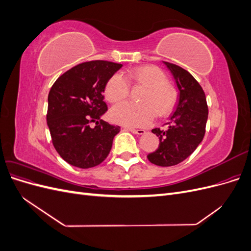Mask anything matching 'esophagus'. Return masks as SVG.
Wrapping results in <instances>:
<instances>
[{
  "label": "esophagus",
  "instance_id": "1",
  "mask_svg": "<svg viewBox=\"0 0 251 251\" xmlns=\"http://www.w3.org/2000/svg\"><path fill=\"white\" fill-rule=\"evenodd\" d=\"M126 130L132 132L133 134H136V135H143L146 134V131L144 130H141V128H139V130H136V128H132V127H126Z\"/></svg>",
  "mask_w": 251,
  "mask_h": 251
}]
</instances>
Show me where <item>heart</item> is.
I'll use <instances>...</instances> for the list:
<instances>
[{
  "instance_id": "b5f03b06",
  "label": "heart",
  "mask_w": 251,
  "mask_h": 251,
  "mask_svg": "<svg viewBox=\"0 0 251 251\" xmlns=\"http://www.w3.org/2000/svg\"><path fill=\"white\" fill-rule=\"evenodd\" d=\"M130 76L138 85L149 88L144 95L143 104L131 101L120 102L110 110V118L113 123L127 127L148 126L153 123L156 114L166 116L174 110L177 103V92L169 85L165 73L154 66H143L136 68ZM130 93V81L123 73L117 72L112 75L104 88V94L110 102L124 100Z\"/></svg>"
}]
</instances>
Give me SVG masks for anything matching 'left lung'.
Listing matches in <instances>:
<instances>
[{
  "instance_id": "left-lung-1",
  "label": "left lung",
  "mask_w": 251,
  "mask_h": 251,
  "mask_svg": "<svg viewBox=\"0 0 251 251\" xmlns=\"http://www.w3.org/2000/svg\"><path fill=\"white\" fill-rule=\"evenodd\" d=\"M162 63L176 82L178 101L166 124L168 130H151L160 143L148 159L159 166H173L185 160L203 140L208 108L203 89L191 73L177 65Z\"/></svg>"
}]
</instances>
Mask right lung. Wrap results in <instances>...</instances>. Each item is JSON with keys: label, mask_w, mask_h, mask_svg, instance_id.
Returning a JSON list of instances; mask_svg holds the SVG:
<instances>
[{"label": "right lung", "mask_w": 251, "mask_h": 251, "mask_svg": "<svg viewBox=\"0 0 251 251\" xmlns=\"http://www.w3.org/2000/svg\"><path fill=\"white\" fill-rule=\"evenodd\" d=\"M121 67L92 60L71 68L53 83L48 95L47 125L53 146L69 164L90 169L108 157L120 126L100 119L108 109L103 92ZM91 122L97 126L91 128Z\"/></svg>", "instance_id": "1"}]
</instances>
